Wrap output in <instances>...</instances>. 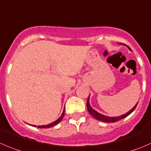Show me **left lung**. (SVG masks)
I'll list each match as a JSON object with an SVG mask.
<instances>
[{"mask_svg":"<svg viewBox=\"0 0 151 151\" xmlns=\"http://www.w3.org/2000/svg\"><path fill=\"white\" fill-rule=\"evenodd\" d=\"M128 49L131 50V49H130L129 47H128ZM137 104L138 103L136 104L135 106H134V108L131 110V111H128V113H126V114H123V115H121V116H116H116H114V117H109V116H105V115L101 114L98 113L97 111H96L95 110H93V108L91 107L90 104H89V96H88V98L86 105H87V108H88V111L89 114H90L93 117H94L95 119H97V120L102 121V122H117V121L120 120V119H124V118H125L126 116H128L129 114H131V113H132L133 111L135 110Z\"/></svg>","mask_w":151,"mask_h":151,"instance_id":"left-lung-1","label":"left lung"}]
</instances>
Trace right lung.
Segmentation results:
<instances>
[{
	"mask_svg": "<svg viewBox=\"0 0 151 151\" xmlns=\"http://www.w3.org/2000/svg\"><path fill=\"white\" fill-rule=\"evenodd\" d=\"M64 115H65V108H64L63 112L62 115H61V116H60L59 119H58L56 121H55V122H52V123L49 124V125H40V126H37V128H51V127L55 126V125H58V124L59 123V122H60L61 120H62L63 118V116H64ZM32 126L36 127V126H35V125H32Z\"/></svg>",
	"mask_w": 151,
	"mask_h": 151,
	"instance_id": "add662e5",
	"label": "right lung"
}]
</instances>
